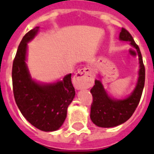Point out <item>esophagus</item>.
Instances as JSON below:
<instances>
[{
	"label": "esophagus",
	"instance_id": "1",
	"mask_svg": "<svg viewBox=\"0 0 154 154\" xmlns=\"http://www.w3.org/2000/svg\"><path fill=\"white\" fill-rule=\"evenodd\" d=\"M73 84L77 89L89 88L94 84V77L91 70L89 68L78 69L73 77Z\"/></svg>",
	"mask_w": 154,
	"mask_h": 154
}]
</instances>
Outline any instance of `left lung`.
Here are the masks:
<instances>
[{"instance_id": "8db88e82", "label": "left lung", "mask_w": 154, "mask_h": 154, "mask_svg": "<svg viewBox=\"0 0 154 154\" xmlns=\"http://www.w3.org/2000/svg\"><path fill=\"white\" fill-rule=\"evenodd\" d=\"M119 39L129 42L132 46L137 49L140 64L139 77L134 91L128 97L122 100L110 97L104 89L101 81H95V85L90 90L93 96L90 118L96 125L102 128L117 126L131 117L141 100L145 85L146 69L138 45L135 43L131 34L124 28H122L120 32Z\"/></svg>"}]
</instances>
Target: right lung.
<instances>
[{"mask_svg":"<svg viewBox=\"0 0 154 154\" xmlns=\"http://www.w3.org/2000/svg\"><path fill=\"white\" fill-rule=\"evenodd\" d=\"M39 27L23 37L13 63V95L25 118L37 129L45 132L57 130L65 122L67 109L75 97L71 73L52 84L37 83L31 78L26 65L27 43L34 38Z\"/></svg>","mask_w":154,"mask_h":154,"instance_id":"obj_1","label":"right lung"}]
</instances>
